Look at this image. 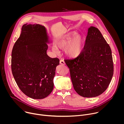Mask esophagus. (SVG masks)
Segmentation results:
<instances>
[{"mask_svg":"<svg viewBox=\"0 0 124 124\" xmlns=\"http://www.w3.org/2000/svg\"><path fill=\"white\" fill-rule=\"evenodd\" d=\"M60 64L64 65H65V61H64V60L61 59V60H60Z\"/></svg>","mask_w":124,"mask_h":124,"instance_id":"1","label":"esophagus"}]
</instances>
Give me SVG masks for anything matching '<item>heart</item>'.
<instances>
[{"label":"heart","mask_w":124,"mask_h":124,"mask_svg":"<svg viewBox=\"0 0 124 124\" xmlns=\"http://www.w3.org/2000/svg\"><path fill=\"white\" fill-rule=\"evenodd\" d=\"M55 45L60 48H63L65 47V54L70 57L75 58L81 54L84 46V39L81 34L72 31L59 38L55 41ZM51 49L55 53L58 51L55 46H52Z\"/></svg>","instance_id":"heart-1"}]
</instances>
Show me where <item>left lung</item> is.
I'll return each instance as SVG.
<instances>
[{"instance_id":"8db88e82","label":"left lung","mask_w":124,"mask_h":124,"mask_svg":"<svg viewBox=\"0 0 124 124\" xmlns=\"http://www.w3.org/2000/svg\"><path fill=\"white\" fill-rule=\"evenodd\" d=\"M76 92L85 98L98 96L107 89L113 75L110 46L99 30L88 29L85 44L77 58L65 60Z\"/></svg>"}]
</instances>
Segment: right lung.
<instances>
[{"mask_svg":"<svg viewBox=\"0 0 124 124\" xmlns=\"http://www.w3.org/2000/svg\"><path fill=\"white\" fill-rule=\"evenodd\" d=\"M49 38L40 24L23 25L12 52L11 68L21 90L33 99L48 96L54 89V78L59 59L46 54Z\"/></svg>","mask_w":124,"mask_h":124,"instance_id":"1","label":"right lung"}]
</instances>
